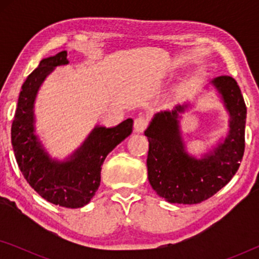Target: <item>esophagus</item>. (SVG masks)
<instances>
[{
	"label": "esophagus",
	"mask_w": 259,
	"mask_h": 259,
	"mask_svg": "<svg viewBox=\"0 0 259 259\" xmlns=\"http://www.w3.org/2000/svg\"><path fill=\"white\" fill-rule=\"evenodd\" d=\"M147 126V119L144 116H139L134 120V131L137 133H143Z\"/></svg>",
	"instance_id": "esophagus-1"
}]
</instances>
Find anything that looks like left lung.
Segmentation results:
<instances>
[{
  "label": "left lung",
  "instance_id": "obj_1",
  "mask_svg": "<svg viewBox=\"0 0 259 259\" xmlns=\"http://www.w3.org/2000/svg\"><path fill=\"white\" fill-rule=\"evenodd\" d=\"M229 114L225 138L200 158L186 151L180 119L190 102L172 111L155 113L145 131L148 139V182L159 197L172 204H198L223 189L239 168L245 147L246 106L242 92L231 76L211 81Z\"/></svg>",
  "mask_w": 259,
  "mask_h": 259
}]
</instances>
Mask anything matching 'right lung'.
Listing matches in <instances>:
<instances>
[{"instance_id": "right-lung-1", "label": "right lung", "mask_w": 259, "mask_h": 259, "mask_svg": "<svg viewBox=\"0 0 259 259\" xmlns=\"http://www.w3.org/2000/svg\"><path fill=\"white\" fill-rule=\"evenodd\" d=\"M63 65H68L66 51L41 60L24 81L12 125V145L24 179L44 199L62 207L77 208L90 203L98 191L104 160L131 136L133 120L127 119L114 127L95 126L65 160L52 158L35 133L34 108L46 77Z\"/></svg>"}]
</instances>
